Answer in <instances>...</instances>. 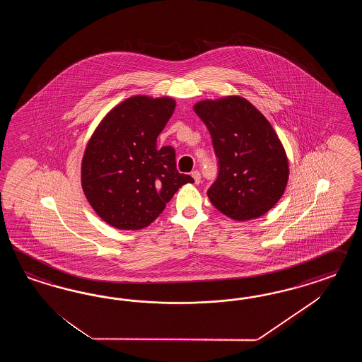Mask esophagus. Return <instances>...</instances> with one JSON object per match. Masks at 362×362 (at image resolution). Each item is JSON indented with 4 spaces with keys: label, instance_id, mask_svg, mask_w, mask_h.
I'll list each match as a JSON object with an SVG mask.
<instances>
[{
    "label": "esophagus",
    "instance_id": "1",
    "mask_svg": "<svg viewBox=\"0 0 362 362\" xmlns=\"http://www.w3.org/2000/svg\"><path fill=\"white\" fill-rule=\"evenodd\" d=\"M191 176L194 177L195 185H199V183H200V179H202V177H200V173H199V171H192V173H191Z\"/></svg>",
    "mask_w": 362,
    "mask_h": 362
}]
</instances>
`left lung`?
<instances>
[{
	"instance_id": "left-lung-1",
	"label": "left lung",
	"mask_w": 362,
	"mask_h": 362,
	"mask_svg": "<svg viewBox=\"0 0 362 362\" xmlns=\"http://www.w3.org/2000/svg\"><path fill=\"white\" fill-rule=\"evenodd\" d=\"M194 110L207 126L219 175L209 187L214 207L230 219L263 216L284 194L289 165L271 123L240 95L204 99Z\"/></svg>"
}]
</instances>
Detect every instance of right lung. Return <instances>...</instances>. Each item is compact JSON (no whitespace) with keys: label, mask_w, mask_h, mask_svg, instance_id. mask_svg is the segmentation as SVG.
I'll use <instances>...</instances> for the list:
<instances>
[{"label":"right lung","mask_w":362,"mask_h":362,"mask_svg":"<svg viewBox=\"0 0 362 362\" xmlns=\"http://www.w3.org/2000/svg\"><path fill=\"white\" fill-rule=\"evenodd\" d=\"M175 105L170 97L124 99L110 110L88 139L81 165L82 189L111 227H148L176 191L194 182L177 173L171 146L156 147Z\"/></svg>","instance_id":"right-lung-1"}]
</instances>
